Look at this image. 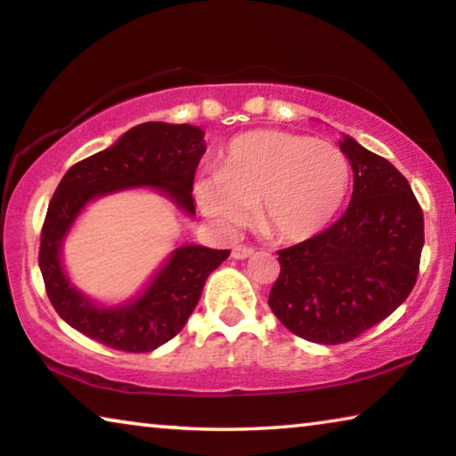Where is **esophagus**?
Wrapping results in <instances>:
<instances>
[{
    "label": "esophagus",
    "instance_id": "esophagus-1",
    "mask_svg": "<svg viewBox=\"0 0 456 456\" xmlns=\"http://www.w3.org/2000/svg\"><path fill=\"white\" fill-rule=\"evenodd\" d=\"M253 256V247H245V245H237L233 247V251H231V257L233 259H247Z\"/></svg>",
    "mask_w": 456,
    "mask_h": 456
}]
</instances>
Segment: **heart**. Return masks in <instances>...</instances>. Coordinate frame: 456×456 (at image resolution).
Listing matches in <instances>:
<instances>
[{
  "mask_svg": "<svg viewBox=\"0 0 456 456\" xmlns=\"http://www.w3.org/2000/svg\"><path fill=\"white\" fill-rule=\"evenodd\" d=\"M350 187L336 144L283 130H253L223 151L217 173L199 176L195 199L215 225L235 231L257 207L259 225L280 241H305L328 225Z\"/></svg>",
  "mask_w": 456,
  "mask_h": 456,
  "instance_id": "1",
  "label": "heart"
}]
</instances>
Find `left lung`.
<instances>
[{"label":"left lung","instance_id":"8db88e82","mask_svg":"<svg viewBox=\"0 0 456 456\" xmlns=\"http://www.w3.org/2000/svg\"><path fill=\"white\" fill-rule=\"evenodd\" d=\"M339 149L354 171L346 213L305 241L277 251L269 307L291 334L344 344L388 318L419 277L424 217L411 184L352 136Z\"/></svg>","mask_w":456,"mask_h":456}]
</instances>
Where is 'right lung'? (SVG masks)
Masks as SVG:
<instances>
[{"instance_id": "obj_1", "label": "right lung", "mask_w": 456, "mask_h": 456, "mask_svg": "<svg viewBox=\"0 0 456 456\" xmlns=\"http://www.w3.org/2000/svg\"><path fill=\"white\" fill-rule=\"evenodd\" d=\"M191 125L144 122L117 142L76 163L48 205L40 241V269L53 310L74 330L108 348L142 354L173 339L187 323L207 277L229 257L227 249L181 245L141 296L100 307L74 288L61 267V243L90 200L110 192L151 187L189 217L195 215L192 179L207 146Z\"/></svg>"}]
</instances>
